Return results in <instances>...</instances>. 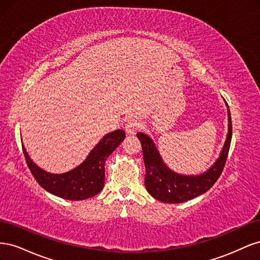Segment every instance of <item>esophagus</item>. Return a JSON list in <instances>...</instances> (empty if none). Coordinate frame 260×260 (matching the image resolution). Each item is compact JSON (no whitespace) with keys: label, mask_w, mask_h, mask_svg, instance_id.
I'll return each instance as SVG.
<instances>
[{"label":"esophagus","mask_w":260,"mask_h":260,"mask_svg":"<svg viewBox=\"0 0 260 260\" xmlns=\"http://www.w3.org/2000/svg\"><path fill=\"white\" fill-rule=\"evenodd\" d=\"M141 127H142V121H141L139 118L132 117L130 119H128L124 129L127 131L128 135H136L137 131H139Z\"/></svg>","instance_id":"obj_1"}]
</instances>
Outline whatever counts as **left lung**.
<instances>
[{"label":"left lung","mask_w":260,"mask_h":260,"mask_svg":"<svg viewBox=\"0 0 260 260\" xmlns=\"http://www.w3.org/2000/svg\"><path fill=\"white\" fill-rule=\"evenodd\" d=\"M228 119H229V131L220 157L205 174L196 177L181 176L171 171L164 164L153 141L144 133H138L137 137L142 145L146 169L144 182L147 192L154 199L169 204L183 203L207 192L222 174L229 154L232 138V122L229 108H228Z\"/></svg>","instance_id":"obj_1"}]
</instances>
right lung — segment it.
<instances>
[{
  "label": "right lung",
  "mask_w": 260,
  "mask_h": 260,
  "mask_svg": "<svg viewBox=\"0 0 260 260\" xmlns=\"http://www.w3.org/2000/svg\"><path fill=\"white\" fill-rule=\"evenodd\" d=\"M125 135L123 130H116L108 133L80 166L61 175L49 174L30 159L22 145L27 166L31 174L44 190L69 201H82L99 194L105 182V161L116 147L119 145Z\"/></svg>",
  "instance_id": "add662e5"
}]
</instances>
